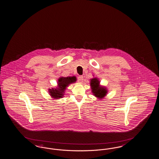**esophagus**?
I'll return each mask as SVG.
<instances>
[{"mask_svg": "<svg viewBox=\"0 0 159 159\" xmlns=\"http://www.w3.org/2000/svg\"><path fill=\"white\" fill-rule=\"evenodd\" d=\"M77 80H78V82L79 83H82L83 81V77L82 76H80L78 77L77 78Z\"/></svg>", "mask_w": 159, "mask_h": 159, "instance_id": "34e87169", "label": "esophagus"}]
</instances>
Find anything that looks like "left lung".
Masks as SVG:
<instances>
[{"label":"left lung","instance_id":"left-lung-1","mask_svg":"<svg viewBox=\"0 0 159 159\" xmlns=\"http://www.w3.org/2000/svg\"><path fill=\"white\" fill-rule=\"evenodd\" d=\"M90 86L93 95L98 99L102 100L108 93V89L103 86L100 84V81L98 78L93 77L90 79Z\"/></svg>","mask_w":159,"mask_h":159}]
</instances>
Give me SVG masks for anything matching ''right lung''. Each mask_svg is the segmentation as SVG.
I'll use <instances>...</instances> for the list:
<instances>
[{
    "label": "right lung",
    "instance_id": "obj_1",
    "mask_svg": "<svg viewBox=\"0 0 159 159\" xmlns=\"http://www.w3.org/2000/svg\"><path fill=\"white\" fill-rule=\"evenodd\" d=\"M76 77H60L57 80V86L56 88L48 89V92L54 99H59L64 97L65 90L70 84L76 82Z\"/></svg>",
    "mask_w": 159,
    "mask_h": 159
}]
</instances>
